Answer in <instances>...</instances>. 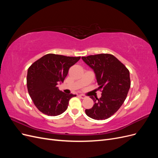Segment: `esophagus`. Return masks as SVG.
<instances>
[{
    "mask_svg": "<svg viewBox=\"0 0 158 158\" xmlns=\"http://www.w3.org/2000/svg\"><path fill=\"white\" fill-rule=\"evenodd\" d=\"M79 97H80V98H82V99H84V98H85V95H82V94H80V95H79Z\"/></svg>",
    "mask_w": 158,
    "mask_h": 158,
    "instance_id": "1",
    "label": "esophagus"
}]
</instances>
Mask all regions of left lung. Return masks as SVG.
I'll list each match as a JSON object with an SVG mask.
<instances>
[{
    "label": "left lung",
    "mask_w": 158,
    "mask_h": 158,
    "mask_svg": "<svg viewBox=\"0 0 158 158\" xmlns=\"http://www.w3.org/2000/svg\"><path fill=\"white\" fill-rule=\"evenodd\" d=\"M84 63L95 74L102 97L93 99L94 106L85 109L87 115L95 120H105L111 117L121 107L131 87L129 70L115 56L98 54L82 56Z\"/></svg>",
    "instance_id": "obj_1"
}]
</instances>
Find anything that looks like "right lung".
<instances>
[{"instance_id":"add662e5","label":"right lung","mask_w":158,"mask_h":158,"mask_svg":"<svg viewBox=\"0 0 158 158\" xmlns=\"http://www.w3.org/2000/svg\"><path fill=\"white\" fill-rule=\"evenodd\" d=\"M80 56L47 54L33 63L28 69L27 87L35 107L48 116H57L64 113L69 100L76 95L60 91L57 85L63 82L70 67Z\"/></svg>"}]
</instances>
